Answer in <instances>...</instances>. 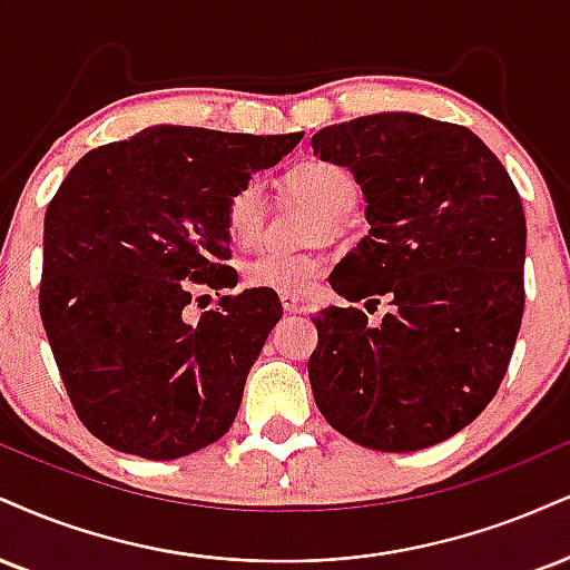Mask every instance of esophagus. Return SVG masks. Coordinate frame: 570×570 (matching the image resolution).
I'll return each mask as SVG.
<instances>
[{"label":"esophagus","instance_id":"34e87169","mask_svg":"<svg viewBox=\"0 0 570 570\" xmlns=\"http://www.w3.org/2000/svg\"><path fill=\"white\" fill-rule=\"evenodd\" d=\"M281 305H284L286 313H297L303 311V305H299V297L297 294H281Z\"/></svg>","mask_w":570,"mask_h":570}]
</instances>
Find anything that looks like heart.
I'll return each instance as SVG.
<instances>
[{
	"label": "heart",
	"instance_id": "obj_1",
	"mask_svg": "<svg viewBox=\"0 0 570 570\" xmlns=\"http://www.w3.org/2000/svg\"><path fill=\"white\" fill-rule=\"evenodd\" d=\"M286 188L307 198L328 217H342L358 202V183L351 169L337 161L303 159L292 164L284 175ZM225 233L236 246H252L265 225V196L255 180L238 185L225 202ZM326 263L315 255L265 249L246 263V281L255 289L297 294L315 284Z\"/></svg>",
	"mask_w": 570,
	"mask_h": 570
}]
</instances>
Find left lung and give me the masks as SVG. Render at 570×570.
Wrapping results in <instances>:
<instances>
[{
	"instance_id": "8db88e82",
	"label": "left lung",
	"mask_w": 570,
	"mask_h": 570,
	"mask_svg": "<svg viewBox=\"0 0 570 570\" xmlns=\"http://www.w3.org/2000/svg\"><path fill=\"white\" fill-rule=\"evenodd\" d=\"M351 167L368 236L334 267L358 307L313 315L315 406L374 451H420L468 428L502 385L525 307V215L502 161L468 127L372 114L313 135Z\"/></svg>"
}]
</instances>
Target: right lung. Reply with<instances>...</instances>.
<instances>
[{
    "mask_svg": "<svg viewBox=\"0 0 570 570\" xmlns=\"http://www.w3.org/2000/svg\"><path fill=\"white\" fill-rule=\"evenodd\" d=\"M303 135L150 127L81 156L45 215L39 313L81 424L125 454L180 459L228 433L252 363L284 315L228 289L225 202Z\"/></svg>",
    "mask_w": 570,
    "mask_h": 570,
    "instance_id": "right-lung-1",
    "label": "right lung"
}]
</instances>
